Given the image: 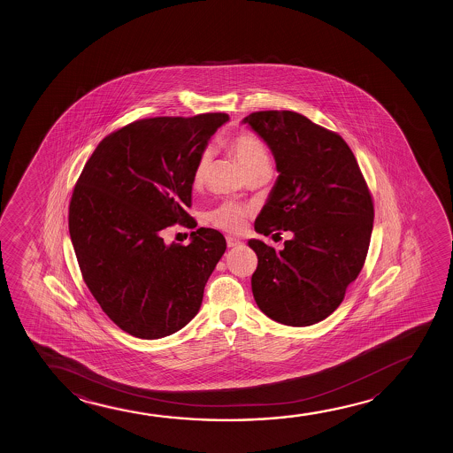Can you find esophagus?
<instances>
[{
    "mask_svg": "<svg viewBox=\"0 0 453 453\" xmlns=\"http://www.w3.org/2000/svg\"><path fill=\"white\" fill-rule=\"evenodd\" d=\"M226 242H227V246H229V248H236V246H240V244H242V242H240L238 238H235V236H227V238H226Z\"/></svg>",
    "mask_w": 453,
    "mask_h": 453,
    "instance_id": "1",
    "label": "esophagus"
}]
</instances>
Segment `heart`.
I'll return each instance as SVG.
<instances>
[{"label":"heart","mask_w":453,"mask_h":453,"mask_svg":"<svg viewBox=\"0 0 453 453\" xmlns=\"http://www.w3.org/2000/svg\"><path fill=\"white\" fill-rule=\"evenodd\" d=\"M227 149L234 153L246 173L258 170V168L271 167L266 147L254 134L242 133V134L232 137L227 141ZM211 164V150H205L199 156L196 167H195V173H193L195 187H201L204 184ZM246 217H248V211L242 209L240 205L234 204V203H224V204L217 207L215 211H211V223L218 226V227H221V229L230 230V232L242 229L244 221H246Z\"/></svg>","instance_id":"b5f03b06"}]
</instances>
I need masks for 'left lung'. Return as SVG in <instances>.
<instances>
[{
	"label": "left lung",
	"mask_w": 453,
	"mask_h": 453,
	"mask_svg": "<svg viewBox=\"0 0 453 453\" xmlns=\"http://www.w3.org/2000/svg\"><path fill=\"white\" fill-rule=\"evenodd\" d=\"M242 124L266 142L279 172L255 230L292 232L281 250L249 240L255 302L288 326L322 322L365 263L374 218L365 180L347 142L298 112H252Z\"/></svg>",
	"instance_id": "left-lung-1"
}]
</instances>
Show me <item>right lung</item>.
Masks as SVG:
<instances>
[{"mask_svg":"<svg viewBox=\"0 0 453 453\" xmlns=\"http://www.w3.org/2000/svg\"><path fill=\"white\" fill-rule=\"evenodd\" d=\"M224 112L136 120L94 150L69 204V235L81 275L106 316L155 341L198 314L207 280L226 252L218 230L199 227L188 246L162 230L193 227V173ZM196 227V226H195Z\"/></svg>","mask_w":453,"mask_h":453,"instance_id":"right-lung-1","label":"right lung"}]
</instances>
